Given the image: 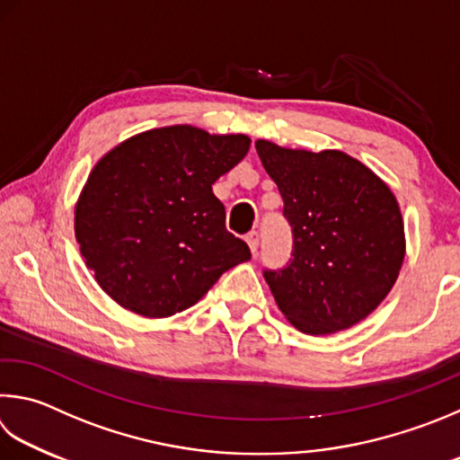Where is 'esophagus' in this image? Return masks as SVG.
<instances>
[{
	"mask_svg": "<svg viewBox=\"0 0 460 460\" xmlns=\"http://www.w3.org/2000/svg\"><path fill=\"white\" fill-rule=\"evenodd\" d=\"M245 241H247L249 249H252V253L255 255V253H257V247H259V235H257V231H249L247 235H245Z\"/></svg>",
	"mask_w": 460,
	"mask_h": 460,
	"instance_id": "34e87169",
	"label": "esophagus"
}]
</instances>
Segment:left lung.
<instances>
[{
  "label": "left lung",
  "mask_w": 460,
  "mask_h": 460,
  "mask_svg": "<svg viewBox=\"0 0 460 460\" xmlns=\"http://www.w3.org/2000/svg\"><path fill=\"white\" fill-rule=\"evenodd\" d=\"M294 229V259L265 281L286 320L310 336L348 330L390 294L406 253L404 219L378 174L341 150L255 140Z\"/></svg>",
  "instance_id": "left-lung-1"
}]
</instances>
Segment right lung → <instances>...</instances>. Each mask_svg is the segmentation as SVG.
<instances>
[{
  "instance_id": "1",
  "label": "right lung",
  "mask_w": 460,
  "mask_h": 460,
  "mask_svg": "<svg viewBox=\"0 0 460 460\" xmlns=\"http://www.w3.org/2000/svg\"><path fill=\"white\" fill-rule=\"evenodd\" d=\"M249 146L245 135L174 124L138 132L100 158L74 207V233L104 294L132 314L169 317L252 259L225 229L213 195Z\"/></svg>"
}]
</instances>
